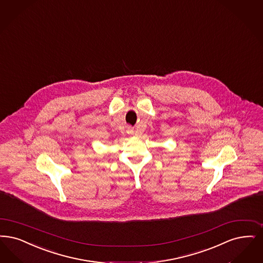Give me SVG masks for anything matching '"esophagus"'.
<instances>
[{
	"mask_svg": "<svg viewBox=\"0 0 263 263\" xmlns=\"http://www.w3.org/2000/svg\"><path fill=\"white\" fill-rule=\"evenodd\" d=\"M131 131H132V132H133V130H131Z\"/></svg>",
	"mask_w": 263,
	"mask_h": 263,
	"instance_id": "obj_1",
	"label": "esophagus"
}]
</instances>
